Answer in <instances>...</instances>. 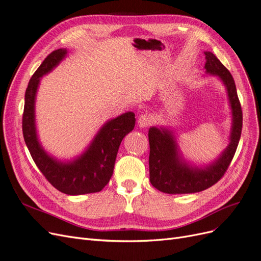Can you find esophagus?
Segmentation results:
<instances>
[{
	"instance_id": "1",
	"label": "esophagus",
	"mask_w": 261,
	"mask_h": 261,
	"mask_svg": "<svg viewBox=\"0 0 261 261\" xmlns=\"http://www.w3.org/2000/svg\"><path fill=\"white\" fill-rule=\"evenodd\" d=\"M154 122V118L151 114L149 113H145L143 115H140L139 118H138V125L140 126V127H148V126H151Z\"/></svg>"
}]
</instances>
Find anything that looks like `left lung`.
I'll list each match as a JSON object with an SVG mask.
<instances>
[{
	"label": "left lung",
	"mask_w": 261,
	"mask_h": 261,
	"mask_svg": "<svg viewBox=\"0 0 261 261\" xmlns=\"http://www.w3.org/2000/svg\"><path fill=\"white\" fill-rule=\"evenodd\" d=\"M206 54V72L218 76L226 87L232 109V129L230 144L218 160L204 168L187 164L178 153V148L172 132L167 128L150 127L149 173L153 187L167 194H191L202 192L215 185L224 175L235 154L242 134L243 112L236 91L235 82L228 69L215 54Z\"/></svg>",
	"instance_id": "8db88e82"
}]
</instances>
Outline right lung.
Instances as JSON below:
<instances>
[{
  "instance_id": "obj_1",
  "label": "right lung",
  "mask_w": 261,
  "mask_h": 261,
  "mask_svg": "<svg viewBox=\"0 0 261 261\" xmlns=\"http://www.w3.org/2000/svg\"><path fill=\"white\" fill-rule=\"evenodd\" d=\"M66 49L50 53L29 81L22 113V134L33 159L49 183L67 195H84L102 191L113 174L118 147L135 127V114L124 113L107 122L86 151L70 162H61L46 153L39 143L35 123V100L40 78L65 58Z\"/></svg>"
}]
</instances>
